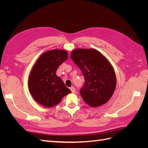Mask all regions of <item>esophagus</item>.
Here are the masks:
<instances>
[{
  "label": "esophagus",
  "mask_w": 148,
  "mask_h": 148,
  "mask_svg": "<svg viewBox=\"0 0 148 148\" xmlns=\"http://www.w3.org/2000/svg\"><path fill=\"white\" fill-rule=\"evenodd\" d=\"M70 90L71 91V92H75V88L74 87H71L70 88Z\"/></svg>",
  "instance_id": "34e87169"
}]
</instances>
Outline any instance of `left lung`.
Instances as JSON below:
<instances>
[{"label":"left lung","mask_w":148,"mask_h":148,"mask_svg":"<svg viewBox=\"0 0 148 148\" xmlns=\"http://www.w3.org/2000/svg\"><path fill=\"white\" fill-rule=\"evenodd\" d=\"M71 59L82 70L85 83L80 89L83 101L97 107L109 101L116 87V75L112 65L95 49H77Z\"/></svg>","instance_id":"obj_1"}]
</instances>
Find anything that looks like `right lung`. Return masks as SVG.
<instances>
[{"label": "right lung", "instance_id": "right-lung-1", "mask_svg": "<svg viewBox=\"0 0 148 148\" xmlns=\"http://www.w3.org/2000/svg\"><path fill=\"white\" fill-rule=\"evenodd\" d=\"M68 58L65 50L53 49L40 56L31 69L28 88L34 99L45 107H51L71 93L62 79L56 75L57 70Z\"/></svg>", "mask_w": 148, "mask_h": 148}]
</instances>
